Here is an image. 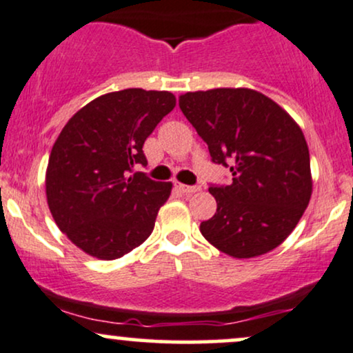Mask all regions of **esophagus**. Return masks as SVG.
Here are the masks:
<instances>
[{
	"label": "esophagus",
	"instance_id": "1",
	"mask_svg": "<svg viewBox=\"0 0 353 353\" xmlns=\"http://www.w3.org/2000/svg\"><path fill=\"white\" fill-rule=\"evenodd\" d=\"M175 186L178 190H180L181 193H185V194H193V193L200 192V186H188V185H183V183H178V181H175Z\"/></svg>",
	"mask_w": 353,
	"mask_h": 353
}]
</instances>
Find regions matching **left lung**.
<instances>
[{"instance_id": "left-lung-1", "label": "left lung", "mask_w": 353, "mask_h": 353, "mask_svg": "<svg viewBox=\"0 0 353 353\" xmlns=\"http://www.w3.org/2000/svg\"><path fill=\"white\" fill-rule=\"evenodd\" d=\"M178 103L211 160L233 175L231 185L210 186L218 208L200 225L201 234L238 259L272 251L292 233L312 194L301 127L272 99L244 87L186 92Z\"/></svg>"}]
</instances>
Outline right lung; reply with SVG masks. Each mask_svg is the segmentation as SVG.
I'll use <instances>...</instances> for the list:
<instances>
[{"label": "right lung", "mask_w": 353, "mask_h": 353, "mask_svg": "<svg viewBox=\"0 0 353 353\" xmlns=\"http://www.w3.org/2000/svg\"><path fill=\"white\" fill-rule=\"evenodd\" d=\"M175 103L167 90L123 89L94 99L61 130L46 196L56 225L79 250L117 259L152 234L172 183L134 168L147 165L145 140Z\"/></svg>", "instance_id": "1"}]
</instances>
